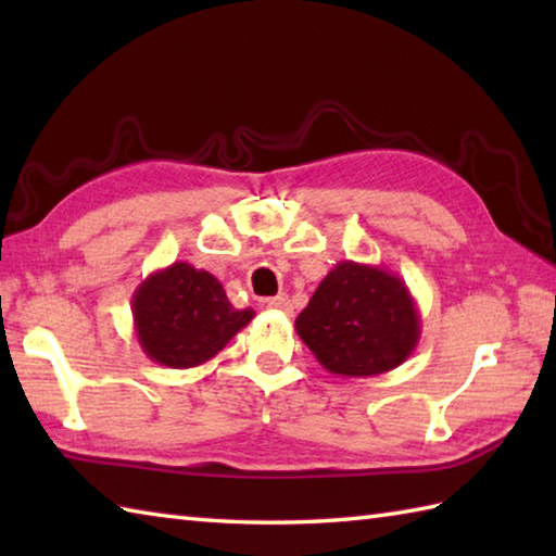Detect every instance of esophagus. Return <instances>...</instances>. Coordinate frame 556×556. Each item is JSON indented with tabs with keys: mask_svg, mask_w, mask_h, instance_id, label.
I'll return each mask as SVG.
<instances>
[{
	"mask_svg": "<svg viewBox=\"0 0 556 556\" xmlns=\"http://www.w3.org/2000/svg\"><path fill=\"white\" fill-rule=\"evenodd\" d=\"M265 303H267V308H271V311L291 313V301H289L287 293H279V296H275V299H267Z\"/></svg>",
	"mask_w": 556,
	"mask_h": 556,
	"instance_id": "1",
	"label": "esophagus"
}]
</instances>
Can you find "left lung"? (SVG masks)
<instances>
[{
  "label": "left lung",
  "mask_w": 556,
  "mask_h": 556,
  "mask_svg": "<svg viewBox=\"0 0 556 556\" xmlns=\"http://www.w3.org/2000/svg\"><path fill=\"white\" fill-rule=\"evenodd\" d=\"M296 332L327 372L372 377L416 351L420 313L394 271L341 260L296 317Z\"/></svg>",
  "instance_id": "obj_1"
}]
</instances>
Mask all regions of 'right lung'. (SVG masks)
I'll list each match as a JSON object with an SVG mask.
<instances>
[{
	"mask_svg": "<svg viewBox=\"0 0 556 556\" xmlns=\"http://www.w3.org/2000/svg\"><path fill=\"white\" fill-rule=\"evenodd\" d=\"M131 313L146 356L176 370L215 358L255 317L251 308H233L217 277L188 263H174L140 281Z\"/></svg>",
	"mask_w": 556,
	"mask_h": 556,
	"instance_id": "obj_1",
	"label": "right lung"
}]
</instances>
